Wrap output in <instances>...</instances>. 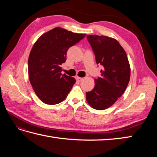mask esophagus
I'll return each instance as SVG.
<instances>
[{
    "label": "esophagus",
    "instance_id": "obj_1",
    "mask_svg": "<svg viewBox=\"0 0 157 157\" xmlns=\"http://www.w3.org/2000/svg\"><path fill=\"white\" fill-rule=\"evenodd\" d=\"M75 79H76V80H77V81H79V82L82 81V79H83V78H80V77H78V76L76 77Z\"/></svg>",
    "mask_w": 157,
    "mask_h": 157
}]
</instances>
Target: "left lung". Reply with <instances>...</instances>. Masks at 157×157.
Instances as JSON below:
<instances>
[{
    "mask_svg": "<svg viewBox=\"0 0 157 157\" xmlns=\"http://www.w3.org/2000/svg\"><path fill=\"white\" fill-rule=\"evenodd\" d=\"M87 39L95 55L96 62L103 66L95 86L86 93V101L93 109L110 107L128 85L130 67L126 53L115 39L105 36L88 35Z\"/></svg>",
    "mask_w": 157,
    "mask_h": 157,
    "instance_id": "obj_1",
    "label": "left lung"
}]
</instances>
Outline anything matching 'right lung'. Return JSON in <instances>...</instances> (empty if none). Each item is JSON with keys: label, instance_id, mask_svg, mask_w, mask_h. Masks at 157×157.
<instances>
[{"label": "right lung", "instance_id": "obj_1", "mask_svg": "<svg viewBox=\"0 0 157 157\" xmlns=\"http://www.w3.org/2000/svg\"><path fill=\"white\" fill-rule=\"evenodd\" d=\"M86 35L55 28L42 35L33 46L28 59L29 82L45 104H58L71 91L75 79L62 75L61 65L66 61L68 49Z\"/></svg>", "mask_w": 157, "mask_h": 157}]
</instances>
